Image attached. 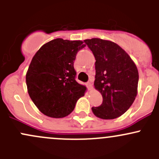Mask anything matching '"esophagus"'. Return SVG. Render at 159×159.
Segmentation results:
<instances>
[{"label":"esophagus","instance_id":"34e87169","mask_svg":"<svg viewBox=\"0 0 159 159\" xmlns=\"http://www.w3.org/2000/svg\"><path fill=\"white\" fill-rule=\"evenodd\" d=\"M86 85H87L88 89H89V90L92 89L93 86H92V83H91V81H88V82H87V83H86Z\"/></svg>","mask_w":159,"mask_h":159}]
</instances>
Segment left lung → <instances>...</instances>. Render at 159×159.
<instances>
[{"label": "left lung", "mask_w": 159, "mask_h": 159, "mask_svg": "<svg viewBox=\"0 0 159 159\" xmlns=\"http://www.w3.org/2000/svg\"><path fill=\"white\" fill-rule=\"evenodd\" d=\"M84 42L95 57L94 85L103 101L92 107L93 113L102 119H114L122 115L137 95L139 71L130 56L115 43L100 38Z\"/></svg>", "instance_id": "1"}]
</instances>
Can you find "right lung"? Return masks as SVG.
Segmentation results:
<instances>
[{
	"label": "right lung",
	"mask_w": 159,
	"mask_h": 159,
	"mask_svg": "<svg viewBox=\"0 0 159 159\" xmlns=\"http://www.w3.org/2000/svg\"><path fill=\"white\" fill-rule=\"evenodd\" d=\"M81 41L57 38L44 44L32 58L26 75L30 98L37 108L51 118H60L73 111L86 87L75 80L74 61L84 47Z\"/></svg>",
	"instance_id": "right-lung-1"
}]
</instances>
